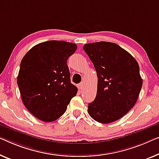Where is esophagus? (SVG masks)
Returning a JSON list of instances; mask_svg holds the SVG:
<instances>
[{
    "label": "esophagus",
    "mask_w": 159,
    "mask_h": 159,
    "mask_svg": "<svg viewBox=\"0 0 159 159\" xmlns=\"http://www.w3.org/2000/svg\"><path fill=\"white\" fill-rule=\"evenodd\" d=\"M84 82H81L80 84H79V85H78V88H79V89H82L83 88H84Z\"/></svg>",
    "instance_id": "34e87169"
}]
</instances>
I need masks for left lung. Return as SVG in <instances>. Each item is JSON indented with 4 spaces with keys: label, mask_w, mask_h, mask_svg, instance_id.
I'll use <instances>...</instances> for the list:
<instances>
[{
    "label": "left lung",
    "mask_w": 159,
    "mask_h": 159,
    "mask_svg": "<svg viewBox=\"0 0 159 159\" xmlns=\"http://www.w3.org/2000/svg\"><path fill=\"white\" fill-rule=\"evenodd\" d=\"M83 48L98 77L96 97L89 103V114L101 124L116 121L134 107L139 98L143 85L139 63L114 43H91Z\"/></svg>",
    "instance_id": "left-lung-1"
}]
</instances>
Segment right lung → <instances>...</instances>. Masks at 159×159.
<instances>
[{"label": "right lung", "mask_w": 159, "mask_h": 159, "mask_svg": "<svg viewBox=\"0 0 159 159\" xmlns=\"http://www.w3.org/2000/svg\"><path fill=\"white\" fill-rule=\"evenodd\" d=\"M76 44L48 41L37 44L20 62L17 84L25 108L39 120L51 122L67 109L78 89L70 83L67 60Z\"/></svg>", "instance_id": "add662e5"}]
</instances>
